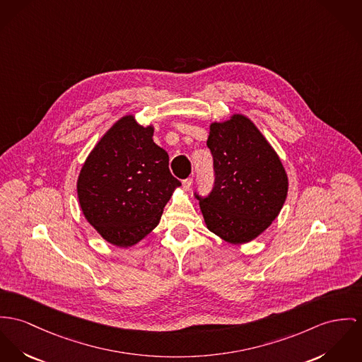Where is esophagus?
<instances>
[{"label":"esophagus","instance_id":"obj_1","mask_svg":"<svg viewBox=\"0 0 362 362\" xmlns=\"http://www.w3.org/2000/svg\"><path fill=\"white\" fill-rule=\"evenodd\" d=\"M182 185H183V189H185V190H189V189L192 187V185H193V179H192V177H187V179H185V180L182 182Z\"/></svg>","mask_w":362,"mask_h":362}]
</instances>
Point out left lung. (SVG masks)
Here are the masks:
<instances>
[{
    "instance_id": "left-lung-1",
    "label": "left lung",
    "mask_w": 362,
    "mask_h": 362,
    "mask_svg": "<svg viewBox=\"0 0 362 362\" xmlns=\"http://www.w3.org/2000/svg\"><path fill=\"white\" fill-rule=\"evenodd\" d=\"M206 146L214 157L215 185L208 197L195 193L209 231L230 244H245L279 216L288 176L277 153L248 117L233 114L212 122Z\"/></svg>"
}]
</instances>
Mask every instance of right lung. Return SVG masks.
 I'll list each match as a JSON object with an SVG mask.
<instances>
[{
    "label": "right lung",
    "instance_id": "add662e5",
    "mask_svg": "<svg viewBox=\"0 0 362 362\" xmlns=\"http://www.w3.org/2000/svg\"><path fill=\"white\" fill-rule=\"evenodd\" d=\"M154 128L134 115L119 118L85 160L77 194L85 219L112 245L132 247L160 223L180 182L169 156L153 140Z\"/></svg>",
    "mask_w": 362,
    "mask_h": 362
}]
</instances>
